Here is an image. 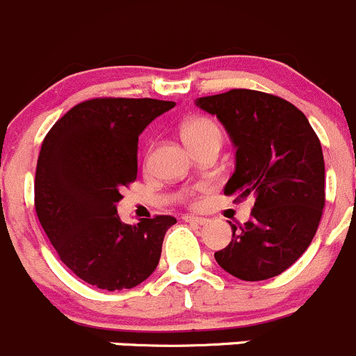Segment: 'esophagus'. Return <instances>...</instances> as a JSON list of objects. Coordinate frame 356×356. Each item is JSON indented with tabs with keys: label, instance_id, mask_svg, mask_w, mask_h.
<instances>
[{
	"label": "esophagus",
	"instance_id": "1",
	"mask_svg": "<svg viewBox=\"0 0 356 356\" xmlns=\"http://www.w3.org/2000/svg\"><path fill=\"white\" fill-rule=\"evenodd\" d=\"M184 222H189V224H195V225H207L208 224V218L204 217H196V215H184Z\"/></svg>",
	"mask_w": 356,
	"mask_h": 356
}]
</instances>
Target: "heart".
Here are the masks:
<instances>
[{"mask_svg": "<svg viewBox=\"0 0 356 356\" xmlns=\"http://www.w3.org/2000/svg\"><path fill=\"white\" fill-rule=\"evenodd\" d=\"M220 129L207 117H193L182 124V138L191 149L203 145L211 138H220Z\"/></svg>", "mask_w": 356, "mask_h": 356, "instance_id": "1", "label": "heart"}]
</instances>
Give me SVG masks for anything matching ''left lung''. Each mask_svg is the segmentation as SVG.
<instances>
[{"mask_svg":"<svg viewBox=\"0 0 356 356\" xmlns=\"http://www.w3.org/2000/svg\"><path fill=\"white\" fill-rule=\"evenodd\" d=\"M196 106L217 115L236 148V170L224 195L254 200L245 225L229 222L232 239L215 260L243 281L275 277L307 251L321 222V141L303 111L267 92L231 89L198 98Z\"/></svg>","mask_w":356,"mask_h":356,"instance_id":"obj_1","label":"left lung"}]
</instances>
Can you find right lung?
Returning <instances> with one entry per match:
<instances>
[{
	"instance_id": "obj_1",
	"label": "right lung",
	"mask_w": 356,
	"mask_h": 356,
	"mask_svg": "<svg viewBox=\"0 0 356 356\" xmlns=\"http://www.w3.org/2000/svg\"><path fill=\"white\" fill-rule=\"evenodd\" d=\"M174 102L95 98L68 110L46 134L34 204L60 260L88 284L131 289L155 272L170 215L120 220V191L138 177L139 134Z\"/></svg>"
}]
</instances>
